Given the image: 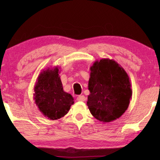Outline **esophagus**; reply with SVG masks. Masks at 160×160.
<instances>
[{
	"label": "esophagus",
	"mask_w": 160,
	"mask_h": 160,
	"mask_svg": "<svg viewBox=\"0 0 160 160\" xmlns=\"http://www.w3.org/2000/svg\"><path fill=\"white\" fill-rule=\"evenodd\" d=\"M85 97L84 95H80L77 97V100L79 102H84L85 101Z\"/></svg>",
	"instance_id": "obj_1"
}]
</instances>
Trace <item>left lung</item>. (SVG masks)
<instances>
[{"mask_svg":"<svg viewBox=\"0 0 160 160\" xmlns=\"http://www.w3.org/2000/svg\"><path fill=\"white\" fill-rule=\"evenodd\" d=\"M87 105L94 118L109 123L120 118L132 98L131 84L123 67L113 59L102 58L90 67Z\"/></svg>","mask_w":160,"mask_h":160,"instance_id":"8db88e82","label":"left lung"}]
</instances>
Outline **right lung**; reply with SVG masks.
Listing matches in <instances>:
<instances>
[{"label": "right lung", "instance_id": "obj_1", "mask_svg": "<svg viewBox=\"0 0 160 160\" xmlns=\"http://www.w3.org/2000/svg\"><path fill=\"white\" fill-rule=\"evenodd\" d=\"M60 67L43 70L37 78L34 88V99L38 109L50 120H57L67 114L74 99L63 90Z\"/></svg>", "mask_w": 160, "mask_h": 160}]
</instances>
